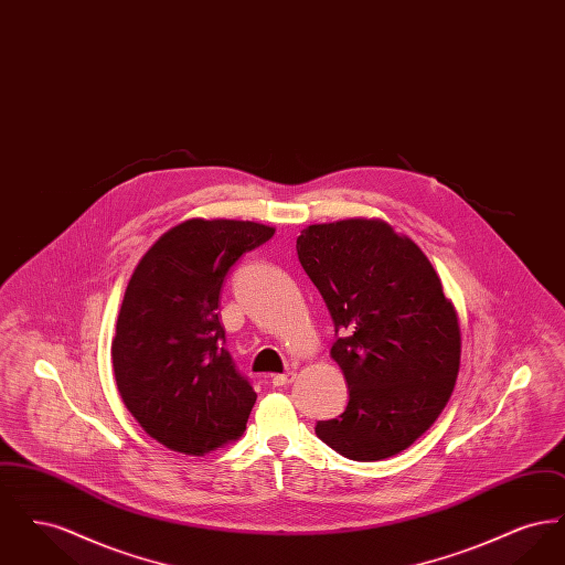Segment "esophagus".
<instances>
[{
    "label": "esophagus",
    "instance_id": "1",
    "mask_svg": "<svg viewBox=\"0 0 565 565\" xmlns=\"http://www.w3.org/2000/svg\"><path fill=\"white\" fill-rule=\"evenodd\" d=\"M295 379V371H288V373H281V375H273V379H270V383H273L275 387H284V385H290V383H292Z\"/></svg>",
    "mask_w": 565,
    "mask_h": 565
}]
</instances>
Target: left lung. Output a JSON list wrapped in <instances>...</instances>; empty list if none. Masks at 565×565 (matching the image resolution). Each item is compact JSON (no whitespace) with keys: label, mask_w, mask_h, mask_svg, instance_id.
Returning <instances> with one entry per match:
<instances>
[{"label":"left lung","mask_w":565,"mask_h":565,"mask_svg":"<svg viewBox=\"0 0 565 565\" xmlns=\"http://www.w3.org/2000/svg\"><path fill=\"white\" fill-rule=\"evenodd\" d=\"M296 254L334 323L350 403L316 434L355 461L396 456L430 428L459 371V323L426 254L379 220L313 224Z\"/></svg>","instance_id":"8db88e82"}]
</instances>
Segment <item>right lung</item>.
I'll list each match as a JSON object with an SVG mask.
<instances>
[{"mask_svg":"<svg viewBox=\"0 0 565 565\" xmlns=\"http://www.w3.org/2000/svg\"><path fill=\"white\" fill-rule=\"evenodd\" d=\"M275 228L189 220L154 243L129 279L111 341L118 392L167 449L203 456L242 436L256 392L226 350L220 290Z\"/></svg>","mask_w":565,"mask_h":565,"instance_id":"obj_1","label":"right lung"}]
</instances>
